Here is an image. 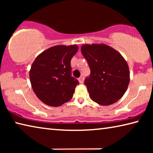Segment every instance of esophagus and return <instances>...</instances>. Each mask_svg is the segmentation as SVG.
Segmentation results:
<instances>
[{"instance_id":"obj_1","label":"esophagus","mask_w":153,"mask_h":153,"mask_svg":"<svg viewBox=\"0 0 153 153\" xmlns=\"http://www.w3.org/2000/svg\"><path fill=\"white\" fill-rule=\"evenodd\" d=\"M78 80H79V83H81V84H82V83L84 82V77L83 76H80L79 78L78 79Z\"/></svg>"}]
</instances>
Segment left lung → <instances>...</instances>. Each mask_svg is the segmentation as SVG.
Segmentation results:
<instances>
[{
    "mask_svg": "<svg viewBox=\"0 0 153 153\" xmlns=\"http://www.w3.org/2000/svg\"><path fill=\"white\" fill-rule=\"evenodd\" d=\"M81 52L90 69V76L84 82L90 98L104 106L118 101L129 82V67L125 59L105 44L83 45Z\"/></svg>",
    "mask_w": 153,
    "mask_h": 153,
    "instance_id": "obj_1",
    "label": "left lung"
}]
</instances>
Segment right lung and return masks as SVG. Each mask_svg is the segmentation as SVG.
I'll use <instances>...</instances> for the list:
<instances>
[{
  "instance_id": "right-lung-1",
  "label": "right lung",
  "mask_w": 153,
  "mask_h": 153,
  "mask_svg": "<svg viewBox=\"0 0 153 153\" xmlns=\"http://www.w3.org/2000/svg\"><path fill=\"white\" fill-rule=\"evenodd\" d=\"M78 50L76 45H56L35 59L30 70L33 92L45 104L59 107L73 97L78 81L71 77V60Z\"/></svg>"
}]
</instances>
